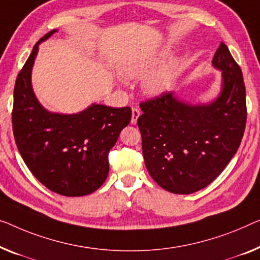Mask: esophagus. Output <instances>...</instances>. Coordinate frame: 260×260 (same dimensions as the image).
<instances>
[{
  "instance_id": "esophagus-1",
  "label": "esophagus",
  "mask_w": 260,
  "mask_h": 260,
  "mask_svg": "<svg viewBox=\"0 0 260 260\" xmlns=\"http://www.w3.org/2000/svg\"><path fill=\"white\" fill-rule=\"evenodd\" d=\"M140 117V110H139V108H133V110H132V119H131V122L133 123V125H135V123H137V121H138V118Z\"/></svg>"
}]
</instances>
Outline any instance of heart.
Listing matches in <instances>:
<instances>
[{
	"instance_id": "heart-1",
	"label": "heart",
	"mask_w": 260,
	"mask_h": 260,
	"mask_svg": "<svg viewBox=\"0 0 260 260\" xmlns=\"http://www.w3.org/2000/svg\"><path fill=\"white\" fill-rule=\"evenodd\" d=\"M166 55V51H161L154 55H143L127 58L122 61L120 70L122 75L129 78H140V77L147 75L142 80V87L147 93L150 94H157L166 88L168 78L170 76V70H153L160 63L161 57ZM151 73L149 74V72Z\"/></svg>"
}]
</instances>
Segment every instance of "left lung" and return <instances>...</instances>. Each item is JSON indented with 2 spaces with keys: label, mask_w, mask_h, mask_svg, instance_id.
<instances>
[{
  "label": "left lung",
  "mask_w": 260,
  "mask_h": 260,
  "mask_svg": "<svg viewBox=\"0 0 260 260\" xmlns=\"http://www.w3.org/2000/svg\"><path fill=\"white\" fill-rule=\"evenodd\" d=\"M212 64L223 72V91L210 105H188L170 92L140 103L147 170L173 193L187 195L210 184L242 142L247 115L242 70L223 42Z\"/></svg>",
  "instance_id": "obj_1"
}]
</instances>
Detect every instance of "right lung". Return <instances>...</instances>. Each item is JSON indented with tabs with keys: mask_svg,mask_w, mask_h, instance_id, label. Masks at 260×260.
Wrapping results in <instances>:
<instances>
[{
	"mask_svg": "<svg viewBox=\"0 0 260 260\" xmlns=\"http://www.w3.org/2000/svg\"><path fill=\"white\" fill-rule=\"evenodd\" d=\"M35 44L19 71L14 88L13 132L18 152L32 175L53 192L84 196L95 191L108 175V153L128 125L131 107L93 104L78 114L50 113L37 102L31 87Z\"/></svg>",
	"mask_w": 260,
	"mask_h": 260,
	"instance_id": "right-lung-1",
	"label": "right lung"
}]
</instances>
